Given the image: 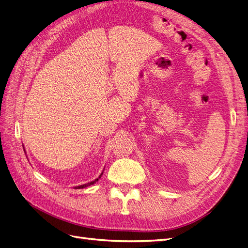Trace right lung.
<instances>
[{
    "mask_svg": "<svg viewBox=\"0 0 248 248\" xmlns=\"http://www.w3.org/2000/svg\"><path fill=\"white\" fill-rule=\"evenodd\" d=\"M100 178V177H99ZM96 181H98V179H96L95 181H92V182H90V183H88V184H84V185H80V186H77L76 188H85V187H87V186H90V185H92V184H94Z\"/></svg>",
    "mask_w": 248,
    "mask_h": 248,
    "instance_id": "right-lung-1",
    "label": "right lung"
}]
</instances>
